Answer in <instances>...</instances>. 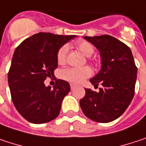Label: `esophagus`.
Segmentation results:
<instances>
[{"instance_id": "1", "label": "esophagus", "mask_w": 146, "mask_h": 146, "mask_svg": "<svg viewBox=\"0 0 146 146\" xmlns=\"http://www.w3.org/2000/svg\"><path fill=\"white\" fill-rule=\"evenodd\" d=\"M70 87H71V89H72V90H73V89L76 88V85H74L73 84H70Z\"/></svg>"}]
</instances>
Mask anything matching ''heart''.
Listing matches in <instances>:
<instances>
[{
	"label": "heart",
	"instance_id": "b5f03b06",
	"mask_svg": "<svg viewBox=\"0 0 146 146\" xmlns=\"http://www.w3.org/2000/svg\"><path fill=\"white\" fill-rule=\"evenodd\" d=\"M76 47L79 50L85 57H90L94 51L93 45L87 41H80L77 42ZM68 47L67 45H62L58 50L57 52V61L58 64H64L67 58V53ZM92 64L98 65L96 61H90ZM92 75V70L88 67H84L80 68H67L61 72V78L68 80L73 84H81Z\"/></svg>",
	"mask_w": 146,
	"mask_h": 146
}]
</instances>
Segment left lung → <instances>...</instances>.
Returning a JSON list of instances; mask_svg holds the SVG:
<instances>
[{
    "label": "left lung",
    "mask_w": 146,
    "mask_h": 146,
    "mask_svg": "<svg viewBox=\"0 0 146 146\" xmlns=\"http://www.w3.org/2000/svg\"><path fill=\"white\" fill-rule=\"evenodd\" d=\"M100 52L101 69L90 79L99 92L85 88L80 107L88 119L109 123L126 110L135 95L137 67L129 46L110 35L84 36Z\"/></svg>",
    "instance_id": "8db88e82"
}]
</instances>
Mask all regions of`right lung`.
<instances>
[{"label":"right lung","instance_id":"1","mask_svg":"<svg viewBox=\"0 0 146 146\" xmlns=\"http://www.w3.org/2000/svg\"><path fill=\"white\" fill-rule=\"evenodd\" d=\"M75 36L39 33L16 48L8 72V84L14 106L27 121L43 124L59 114L70 85L67 81L57 79L52 88L45 86L44 80L53 76L58 68V50Z\"/></svg>","mask_w":146,"mask_h":146}]
</instances>
